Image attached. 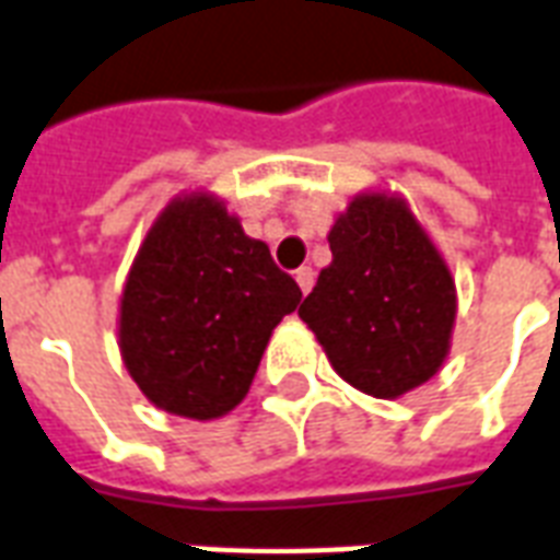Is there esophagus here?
I'll return each instance as SVG.
<instances>
[{
  "label": "esophagus",
  "instance_id": "obj_1",
  "mask_svg": "<svg viewBox=\"0 0 560 560\" xmlns=\"http://www.w3.org/2000/svg\"><path fill=\"white\" fill-rule=\"evenodd\" d=\"M295 280H298V285H301V292H304V295H306V292L313 289V280H315L313 268H310V265H304V268H298Z\"/></svg>",
  "mask_w": 560,
  "mask_h": 560
}]
</instances>
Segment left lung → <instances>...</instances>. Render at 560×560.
Here are the masks:
<instances>
[{
	"mask_svg": "<svg viewBox=\"0 0 560 560\" xmlns=\"http://www.w3.org/2000/svg\"><path fill=\"white\" fill-rule=\"evenodd\" d=\"M334 262L298 315L336 375L398 398L440 372L457 315L448 265L395 195H357L327 235Z\"/></svg>",
	"mask_w": 560,
	"mask_h": 560,
	"instance_id": "obj_1",
	"label": "left lung"
}]
</instances>
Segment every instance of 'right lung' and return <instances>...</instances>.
<instances>
[{"label": "right lung", "instance_id": "1", "mask_svg": "<svg viewBox=\"0 0 560 560\" xmlns=\"http://www.w3.org/2000/svg\"><path fill=\"white\" fill-rule=\"evenodd\" d=\"M301 289L218 197L195 191L155 218L120 298V354L159 410L218 419L242 405L271 330Z\"/></svg>", "mask_w": 560, "mask_h": 560}]
</instances>
